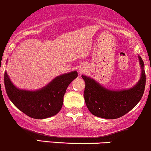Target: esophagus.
<instances>
[{"instance_id":"obj_1","label":"esophagus","mask_w":151,"mask_h":151,"mask_svg":"<svg viewBox=\"0 0 151 151\" xmlns=\"http://www.w3.org/2000/svg\"><path fill=\"white\" fill-rule=\"evenodd\" d=\"M83 71H84V70H83V69L80 70V73H83Z\"/></svg>"}]
</instances>
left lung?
I'll list each match as a JSON object with an SVG mask.
<instances>
[{"instance_id":"8db88e82","label":"left lung","mask_w":151,"mask_h":151,"mask_svg":"<svg viewBox=\"0 0 151 151\" xmlns=\"http://www.w3.org/2000/svg\"><path fill=\"white\" fill-rule=\"evenodd\" d=\"M139 59L142 68L141 78L136 86L127 90H109L93 79L81 76L85 81L83 98L92 114L105 119H117L127 114L139 102L144 94L146 76L141 56H139Z\"/></svg>"}]
</instances>
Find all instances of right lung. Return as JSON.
<instances>
[{"label":"right lung","instance_id":"1","mask_svg":"<svg viewBox=\"0 0 151 151\" xmlns=\"http://www.w3.org/2000/svg\"><path fill=\"white\" fill-rule=\"evenodd\" d=\"M77 76L73 71L58 76L40 90L25 91L16 88L5 72L4 85L10 101L19 110L31 118L45 119L60 111L67 88Z\"/></svg>","mask_w":151,"mask_h":151}]
</instances>
